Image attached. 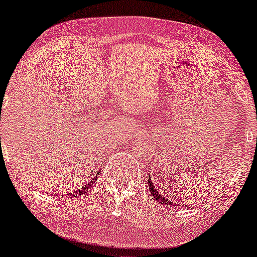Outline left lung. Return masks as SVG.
Returning a JSON list of instances; mask_svg holds the SVG:
<instances>
[{
  "label": "left lung",
  "mask_w": 257,
  "mask_h": 257,
  "mask_svg": "<svg viewBox=\"0 0 257 257\" xmlns=\"http://www.w3.org/2000/svg\"><path fill=\"white\" fill-rule=\"evenodd\" d=\"M147 182H149V184H147V187H149V191H150V192H151L153 199H156L158 203H161V204L173 205L172 200L166 199V197H163L161 193L158 192L157 188L155 187V185H153V182L151 181V179H150V176H149V180H147ZM174 205H178V204H174Z\"/></svg>",
  "instance_id": "left-lung-1"
}]
</instances>
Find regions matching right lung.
<instances>
[{"label":"right lung","mask_w":257,"mask_h":257,"mask_svg":"<svg viewBox=\"0 0 257 257\" xmlns=\"http://www.w3.org/2000/svg\"><path fill=\"white\" fill-rule=\"evenodd\" d=\"M98 175H99V173H98ZM94 180H96V175L94 176L93 178V180H91V181L89 182V184H87L85 186H83V187L82 188H79L78 191H76V192H73V193H69V197H79V196H83V194H85V192H87L88 190H89V188L91 187V185L94 184Z\"/></svg>","instance_id":"1"}]
</instances>
